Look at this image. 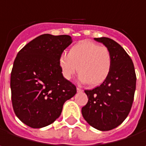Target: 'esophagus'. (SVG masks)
<instances>
[{
	"mask_svg": "<svg viewBox=\"0 0 146 146\" xmlns=\"http://www.w3.org/2000/svg\"><path fill=\"white\" fill-rule=\"evenodd\" d=\"M77 91H78V92H82V91H83V90H81L79 87H77Z\"/></svg>",
	"mask_w": 146,
	"mask_h": 146,
	"instance_id": "1",
	"label": "esophagus"
}]
</instances>
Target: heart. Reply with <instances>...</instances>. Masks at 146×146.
I'll list each match as a JSON object with an SVG mask.
<instances>
[{
	"instance_id": "1",
	"label": "heart",
	"mask_w": 146,
	"mask_h": 146,
	"mask_svg": "<svg viewBox=\"0 0 146 146\" xmlns=\"http://www.w3.org/2000/svg\"><path fill=\"white\" fill-rule=\"evenodd\" d=\"M111 56L106 46L83 40L72 46L68 55L63 53L58 59L62 77L69 80L78 71L83 84L97 86L107 78L111 69Z\"/></svg>"
}]
</instances>
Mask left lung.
Segmentation results:
<instances>
[{"label": "left lung", "instance_id": "left-lung-1", "mask_svg": "<svg viewBox=\"0 0 146 146\" xmlns=\"http://www.w3.org/2000/svg\"><path fill=\"white\" fill-rule=\"evenodd\" d=\"M110 51L111 69L102 84L84 90L89 100L82 107V115L93 128L108 131L119 126L128 117L136 88V75L130 56L111 39L95 38Z\"/></svg>", "mask_w": 146, "mask_h": 146}]
</instances>
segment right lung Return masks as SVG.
<instances>
[{
    "label": "right lung",
    "mask_w": 146,
    "mask_h": 146,
    "mask_svg": "<svg viewBox=\"0 0 146 146\" xmlns=\"http://www.w3.org/2000/svg\"><path fill=\"white\" fill-rule=\"evenodd\" d=\"M72 42L69 35L44 34L17 53L11 73L12 102L16 116L29 127L52 123L65 102L76 94L75 85L62 77L58 66L60 56Z\"/></svg>",
    "instance_id": "right-lung-1"
}]
</instances>
